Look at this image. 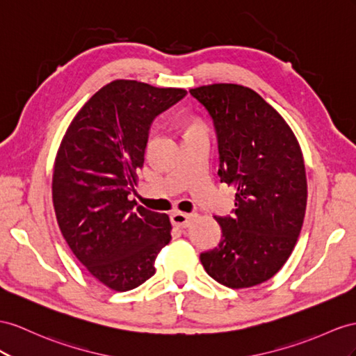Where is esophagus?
<instances>
[{"label": "esophagus", "instance_id": "1", "mask_svg": "<svg viewBox=\"0 0 356 356\" xmlns=\"http://www.w3.org/2000/svg\"><path fill=\"white\" fill-rule=\"evenodd\" d=\"M191 220H193V215H188L185 212H172L171 213V222L180 227V229H185V227H188L191 224Z\"/></svg>", "mask_w": 356, "mask_h": 356}]
</instances>
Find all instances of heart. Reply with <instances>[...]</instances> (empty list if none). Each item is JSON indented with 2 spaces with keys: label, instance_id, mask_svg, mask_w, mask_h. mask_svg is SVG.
Instances as JSON below:
<instances>
[{
  "label": "heart",
  "instance_id": "b5f03b06",
  "mask_svg": "<svg viewBox=\"0 0 356 356\" xmlns=\"http://www.w3.org/2000/svg\"><path fill=\"white\" fill-rule=\"evenodd\" d=\"M184 132H185V136H189V135H194V134H200V132H206V127L204 124L200 122V120H195V118H193V120H188L184 126Z\"/></svg>",
  "mask_w": 356,
  "mask_h": 356
}]
</instances>
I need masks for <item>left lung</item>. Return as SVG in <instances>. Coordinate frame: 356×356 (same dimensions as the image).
<instances>
[{"mask_svg":"<svg viewBox=\"0 0 356 356\" xmlns=\"http://www.w3.org/2000/svg\"><path fill=\"white\" fill-rule=\"evenodd\" d=\"M218 135L221 181L236 189L222 239L200 254L206 272L230 289L268 281L293 251L307 207L304 156L287 122L256 91L238 84L191 88Z\"/></svg>","mask_w":356,"mask_h":356,"instance_id":"obj_1","label":"left lung"}]
</instances>
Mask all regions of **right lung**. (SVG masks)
<instances>
[{
  "label": "right lung",
  "instance_id": "obj_1",
  "mask_svg": "<svg viewBox=\"0 0 356 356\" xmlns=\"http://www.w3.org/2000/svg\"><path fill=\"white\" fill-rule=\"evenodd\" d=\"M185 95L115 79L87 100L61 140L52 175L58 227L75 257L111 290L149 280L171 241L168 215L127 197L138 184L152 122Z\"/></svg>",
  "mask_w": 356,
  "mask_h": 356
}]
</instances>
